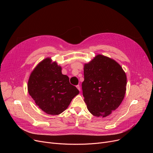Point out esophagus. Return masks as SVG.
I'll return each mask as SVG.
<instances>
[{"label": "esophagus", "mask_w": 153, "mask_h": 153, "mask_svg": "<svg viewBox=\"0 0 153 153\" xmlns=\"http://www.w3.org/2000/svg\"><path fill=\"white\" fill-rule=\"evenodd\" d=\"M76 87H77V89L79 90V91H81V88H80V86L79 85H77L76 86Z\"/></svg>", "instance_id": "34e87169"}]
</instances>
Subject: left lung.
Instances as JSON below:
<instances>
[{
    "mask_svg": "<svg viewBox=\"0 0 153 153\" xmlns=\"http://www.w3.org/2000/svg\"><path fill=\"white\" fill-rule=\"evenodd\" d=\"M82 95L88 109L105 117L120 106L125 97L126 74L115 60L98 55L84 66Z\"/></svg>",
    "mask_w": 153,
    "mask_h": 153,
    "instance_id": "8db88e82",
    "label": "left lung"
}]
</instances>
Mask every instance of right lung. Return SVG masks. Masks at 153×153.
Returning a JSON list of instances; mask_svg holds the SVG:
<instances>
[{
  "label": "right lung",
  "mask_w": 153,
  "mask_h": 153,
  "mask_svg": "<svg viewBox=\"0 0 153 153\" xmlns=\"http://www.w3.org/2000/svg\"><path fill=\"white\" fill-rule=\"evenodd\" d=\"M28 91L36 105L48 114L57 115L65 111L79 90L62 73V68L50 58L42 61L31 73Z\"/></svg>",
  "instance_id": "obj_1"
}]
</instances>
